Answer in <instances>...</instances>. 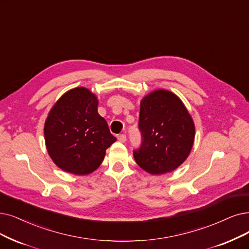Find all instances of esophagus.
Returning a JSON list of instances; mask_svg holds the SVG:
<instances>
[{
  "label": "esophagus",
  "instance_id": "obj_1",
  "mask_svg": "<svg viewBox=\"0 0 249 249\" xmlns=\"http://www.w3.org/2000/svg\"><path fill=\"white\" fill-rule=\"evenodd\" d=\"M117 140H118L119 142H122V143H124V142L126 141V136H125L124 134H122V135H119V136L117 137Z\"/></svg>",
  "mask_w": 249,
  "mask_h": 249
}]
</instances>
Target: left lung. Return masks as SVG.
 <instances>
[{"label":"left lung","instance_id":"left-lung-1","mask_svg":"<svg viewBox=\"0 0 249 249\" xmlns=\"http://www.w3.org/2000/svg\"><path fill=\"white\" fill-rule=\"evenodd\" d=\"M139 128L142 144L134 151L138 165L151 175L171 173L191 152L195 124L185 104L176 94L159 89L140 103Z\"/></svg>","mask_w":249,"mask_h":249}]
</instances>
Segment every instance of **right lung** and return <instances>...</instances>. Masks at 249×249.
I'll list each match as a JSON object with an SVG mask.
<instances>
[{"label": "right lung", "instance_id": "1", "mask_svg": "<svg viewBox=\"0 0 249 249\" xmlns=\"http://www.w3.org/2000/svg\"><path fill=\"white\" fill-rule=\"evenodd\" d=\"M98 103L92 91L77 87L64 93L49 111L44 125L47 151L66 173L92 174L116 141L98 113Z\"/></svg>", "mask_w": 249, "mask_h": 249}]
</instances>
